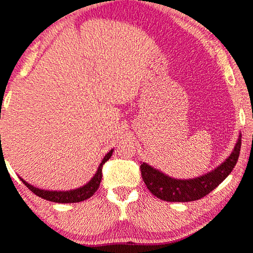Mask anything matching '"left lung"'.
Wrapping results in <instances>:
<instances>
[{"instance_id":"1","label":"left lung","mask_w":253,"mask_h":253,"mask_svg":"<svg viewBox=\"0 0 253 253\" xmlns=\"http://www.w3.org/2000/svg\"><path fill=\"white\" fill-rule=\"evenodd\" d=\"M241 148V134L239 135L234 150L230 156L217 168L204 175L194 177V179L181 180L174 179L156 168H152L148 163L143 162L140 165L141 177L145 182L146 187L154 196L166 202H193L203 198L209 194L213 188L229 175L237 161L239 158Z\"/></svg>"}]
</instances>
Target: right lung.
<instances>
[{
    "label": "right lung",
    "instance_id": "right-lung-1",
    "mask_svg": "<svg viewBox=\"0 0 253 253\" xmlns=\"http://www.w3.org/2000/svg\"><path fill=\"white\" fill-rule=\"evenodd\" d=\"M113 151L114 150H110V151L105 155L92 179H91L86 185L82 186V187L79 188H76V190H71V191L41 190V188L30 185L29 182H26L24 179H21V177L20 179L25 184V186L29 187V190H31L36 196L41 197V198L46 199V201H50V202H55V203H78V202L85 201V199L90 198V197H92L93 194H95L97 188L99 187V184H101L102 167H103L104 163L112 157Z\"/></svg>",
    "mask_w": 253,
    "mask_h": 253
}]
</instances>
